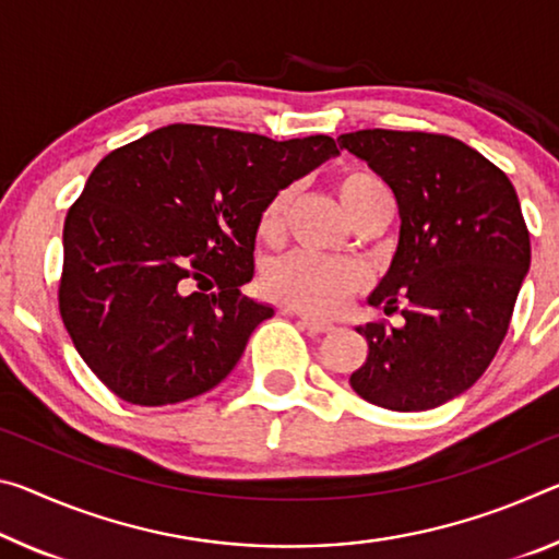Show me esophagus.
<instances>
[{
  "label": "esophagus",
  "mask_w": 559,
  "mask_h": 559,
  "mask_svg": "<svg viewBox=\"0 0 559 559\" xmlns=\"http://www.w3.org/2000/svg\"><path fill=\"white\" fill-rule=\"evenodd\" d=\"M283 313H294V311H290V308H283ZM300 323H304V328H306L308 333H328V331H333V323L321 321V318L300 316Z\"/></svg>",
  "instance_id": "esophagus-1"
}]
</instances>
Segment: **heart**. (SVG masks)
Masks as SVG:
<instances>
[{
    "mask_svg": "<svg viewBox=\"0 0 559 559\" xmlns=\"http://www.w3.org/2000/svg\"><path fill=\"white\" fill-rule=\"evenodd\" d=\"M335 197L350 221L360 218L378 203L391 201L388 186L380 176L362 166L341 168L333 179ZM290 203V189L273 193L259 218V236L273 241L283 231V221ZM368 286V271L353 261L316 259L311 253H288L269 263L263 271V288L278 304L300 313L331 316Z\"/></svg>",
    "mask_w": 559,
    "mask_h": 559,
    "instance_id": "obj_1",
    "label": "heart"
}]
</instances>
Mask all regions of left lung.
<instances>
[{
	"instance_id": "1",
	"label": "left lung",
	"mask_w": 559,
	"mask_h": 559,
	"mask_svg": "<svg viewBox=\"0 0 559 559\" xmlns=\"http://www.w3.org/2000/svg\"><path fill=\"white\" fill-rule=\"evenodd\" d=\"M338 144L391 186L401 214L393 263L368 304L405 321L358 325L368 358L350 388L388 411H430L465 393L508 333L530 269L515 186L445 134L362 129Z\"/></svg>"
}]
</instances>
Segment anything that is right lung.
Instances as JSON below:
<instances>
[{
    "instance_id": "add662e5",
    "label": "right lung",
    "mask_w": 559,
    "mask_h": 559,
    "mask_svg": "<svg viewBox=\"0 0 559 559\" xmlns=\"http://www.w3.org/2000/svg\"><path fill=\"white\" fill-rule=\"evenodd\" d=\"M338 154L323 134L171 123L104 156L67 214L59 283L61 321L92 373L134 405L216 388L273 316L241 294L263 206Z\"/></svg>"
}]
</instances>
